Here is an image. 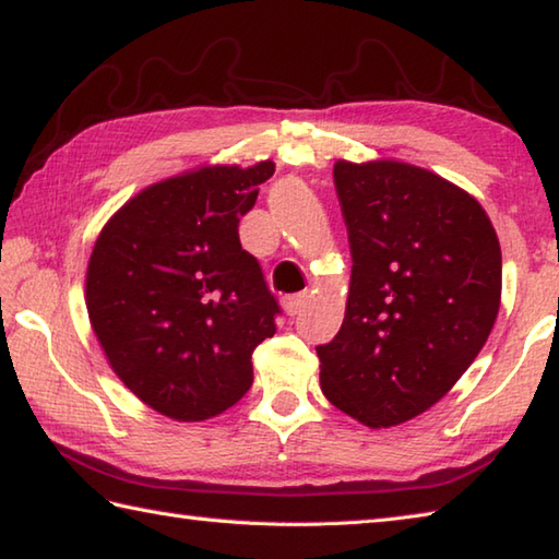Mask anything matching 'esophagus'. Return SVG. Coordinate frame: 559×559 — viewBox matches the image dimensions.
Segmentation results:
<instances>
[{
	"label": "esophagus",
	"instance_id": "esophagus-1",
	"mask_svg": "<svg viewBox=\"0 0 559 559\" xmlns=\"http://www.w3.org/2000/svg\"><path fill=\"white\" fill-rule=\"evenodd\" d=\"M305 302H307V295H305V293H298V295H286V298L281 300V305H283V312H286L288 317L300 314V312H302V307H305Z\"/></svg>",
	"mask_w": 559,
	"mask_h": 559
}]
</instances>
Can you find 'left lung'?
Here are the masks:
<instances>
[{
	"mask_svg": "<svg viewBox=\"0 0 559 559\" xmlns=\"http://www.w3.org/2000/svg\"><path fill=\"white\" fill-rule=\"evenodd\" d=\"M350 242L341 331L317 346L324 396L358 423L401 425L447 396L500 312L502 252L466 189L401 160H336Z\"/></svg>",
	"mask_w": 559,
	"mask_h": 559,
	"instance_id": "1",
	"label": "left lung"
}]
</instances>
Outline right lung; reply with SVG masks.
Wrapping results in <instances>:
<instances>
[{
	"label": "right lung",
	"mask_w": 559,
	"mask_h": 559,
	"mask_svg": "<svg viewBox=\"0 0 559 559\" xmlns=\"http://www.w3.org/2000/svg\"><path fill=\"white\" fill-rule=\"evenodd\" d=\"M273 170L199 165L148 185L93 245V334L124 386L173 420L235 406L252 386L254 348L276 334L278 302L237 235Z\"/></svg>",
	"instance_id": "right-lung-1"
}]
</instances>
